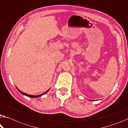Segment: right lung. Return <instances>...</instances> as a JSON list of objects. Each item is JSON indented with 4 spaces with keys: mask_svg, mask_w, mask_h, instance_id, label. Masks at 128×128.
I'll list each match as a JSON object with an SVG mask.
<instances>
[{
    "mask_svg": "<svg viewBox=\"0 0 128 128\" xmlns=\"http://www.w3.org/2000/svg\"><path fill=\"white\" fill-rule=\"evenodd\" d=\"M17 88V90H19V92H20V93H21L22 94H23V95H25V96H28V97H32V98H36V97H40V96H42V95H43V94H45V93H46V92H48V90H50V89L49 90H46V92H45L44 93H42V94H38V95H36V96H34V95H30V94H27V93H24V92H22V91H21L20 90H19V89H18V88Z\"/></svg>",
    "mask_w": 128,
    "mask_h": 128,
    "instance_id": "1",
    "label": "right lung"
}]
</instances>
